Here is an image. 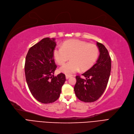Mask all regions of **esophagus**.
Masks as SVG:
<instances>
[{"mask_svg":"<svg viewBox=\"0 0 134 134\" xmlns=\"http://www.w3.org/2000/svg\"><path fill=\"white\" fill-rule=\"evenodd\" d=\"M71 76H70V75H66V80L69 79L70 77H71Z\"/></svg>","mask_w":134,"mask_h":134,"instance_id":"obj_1","label":"esophagus"}]
</instances>
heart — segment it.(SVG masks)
<instances>
[{
    "label": "heart",
    "instance_id": "b5f03b06",
    "mask_svg": "<svg viewBox=\"0 0 134 134\" xmlns=\"http://www.w3.org/2000/svg\"><path fill=\"white\" fill-rule=\"evenodd\" d=\"M53 57L59 65H63L70 56L71 61L63 65L60 72L71 75L80 69L85 71L91 68L96 62L99 49L94 43L80 40H69L64 42L61 47H56L53 51Z\"/></svg>",
    "mask_w": 134,
    "mask_h": 134
}]
</instances>
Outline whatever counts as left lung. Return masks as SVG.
<instances>
[{"label": "left lung", "instance_id": "left-lung-1", "mask_svg": "<svg viewBox=\"0 0 134 134\" xmlns=\"http://www.w3.org/2000/svg\"><path fill=\"white\" fill-rule=\"evenodd\" d=\"M100 54L97 63L82 74L86 79L76 76L74 91L77 98L85 103L97 101L107 87L111 70V57L104 44L97 42Z\"/></svg>", "mask_w": 134, "mask_h": 134}]
</instances>
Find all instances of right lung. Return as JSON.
<instances>
[{
  "instance_id": "add662e5",
  "label": "right lung",
  "mask_w": 134,
  "mask_h": 134,
  "mask_svg": "<svg viewBox=\"0 0 134 134\" xmlns=\"http://www.w3.org/2000/svg\"><path fill=\"white\" fill-rule=\"evenodd\" d=\"M56 44L54 38H44L30 48L25 58V75L29 91L43 104L52 103L59 98L66 80L63 73L53 75L57 68L53 55Z\"/></svg>"
}]
</instances>
